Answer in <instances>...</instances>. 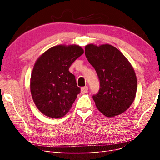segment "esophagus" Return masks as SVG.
<instances>
[{"label":"esophagus","instance_id":"34e87169","mask_svg":"<svg viewBox=\"0 0 160 160\" xmlns=\"http://www.w3.org/2000/svg\"><path fill=\"white\" fill-rule=\"evenodd\" d=\"M88 90V88L87 86L83 87V88H81V93L82 94H85Z\"/></svg>","mask_w":160,"mask_h":160}]
</instances>
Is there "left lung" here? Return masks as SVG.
<instances>
[{"instance_id":"left-lung-1","label":"left lung","mask_w":160,"mask_h":160,"mask_svg":"<svg viewBox=\"0 0 160 160\" xmlns=\"http://www.w3.org/2000/svg\"><path fill=\"white\" fill-rule=\"evenodd\" d=\"M85 50L100 82L99 92L93 96L97 109L107 117L126 112L136 95L137 78L133 67L112 45L90 44Z\"/></svg>"}]
</instances>
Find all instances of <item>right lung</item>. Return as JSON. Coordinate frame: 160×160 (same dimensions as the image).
<instances>
[{"label": "right lung", "mask_w": 160, "mask_h": 160, "mask_svg": "<svg viewBox=\"0 0 160 160\" xmlns=\"http://www.w3.org/2000/svg\"><path fill=\"white\" fill-rule=\"evenodd\" d=\"M84 53L79 45H57L43 53L32 70L30 91L37 109L48 117L58 118L69 112L80 93L71 64Z\"/></svg>", "instance_id": "1"}]
</instances>
